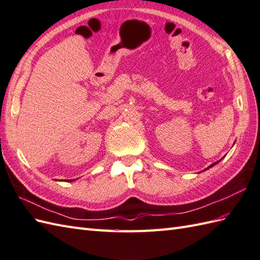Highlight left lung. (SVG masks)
Masks as SVG:
<instances>
[{
	"label": "left lung",
	"mask_w": 260,
	"mask_h": 260,
	"mask_svg": "<svg viewBox=\"0 0 260 260\" xmlns=\"http://www.w3.org/2000/svg\"><path fill=\"white\" fill-rule=\"evenodd\" d=\"M220 161V160H219ZM219 161H217V162H215V163H213V164H211V166L210 167H208L207 169H210V168H212V167H214V166H216V164L219 162ZM207 169H205V170H207Z\"/></svg>",
	"instance_id": "left-lung-1"
}]
</instances>
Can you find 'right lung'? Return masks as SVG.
Masks as SVG:
<instances>
[{
	"label": "right lung",
	"instance_id": "right-lung-1",
	"mask_svg": "<svg viewBox=\"0 0 260 260\" xmlns=\"http://www.w3.org/2000/svg\"><path fill=\"white\" fill-rule=\"evenodd\" d=\"M76 180H77V179H76ZM76 180H68L67 182H74V181H76Z\"/></svg>",
	"mask_w": 260,
	"mask_h": 260
}]
</instances>
